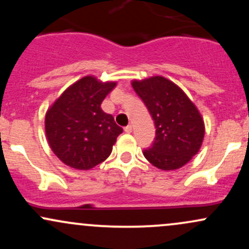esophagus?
<instances>
[{
	"label": "esophagus",
	"mask_w": 249,
	"mask_h": 249,
	"mask_svg": "<svg viewBox=\"0 0 249 249\" xmlns=\"http://www.w3.org/2000/svg\"><path fill=\"white\" fill-rule=\"evenodd\" d=\"M124 131L126 133H131V132H132V126H131V125H127L126 127H124Z\"/></svg>",
	"instance_id": "obj_1"
}]
</instances>
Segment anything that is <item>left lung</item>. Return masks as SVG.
Instances as JSON below:
<instances>
[{"instance_id":"obj_1","label":"left lung","mask_w":249,"mask_h":249,"mask_svg":"<svg viewBox=\"0 0 249 249\" xmlns=\"http://www.w3.org/2000/svg\"><path fill=\"white\" fill-rule=\"evenodd\" d=\"M132 88L156 125V138L152 146L144 150V157L164 171L182 167L199 152L204 141L205 124L199 110L178 85L165 77L133 81Z\"/></svg>"}]
</instances>
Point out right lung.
<instances>
[{"instance_id": "1", "label": "right lung", "mask_w": 249, "mask_h": 249, "mask_svg": "<svg viewBox=\"0 0 249 249\" xmlns=\"http://www.w3.org/2000/svg\"><path fill=\"white\" fill-rule=\"evenodd\" d=\"M116 82L85 76L70 85L45 115L49 146L61 161L76 170H90L112 152L123 128L101 104Z\"/></svg>"}]
</instances>
